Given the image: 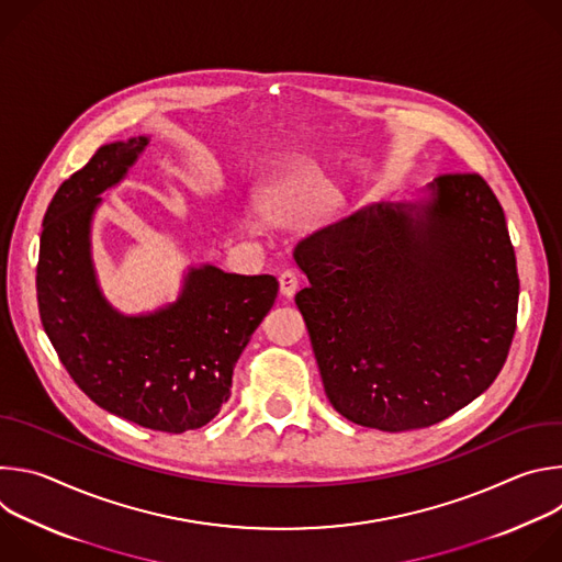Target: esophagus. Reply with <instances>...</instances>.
<instances>
[{"instance_id": "1", "label": "esophagus", "mask_w": 562, "mask_h": 562, "mask_svg": "<svg viewBox=\"0 0 562 562\" xmlns=\"http://www.w3.org/2000/svg\"><path fill=\"white\" fill-rule=\"evenodd\" d=\"M297 284H300V278H297L295 271L286 269V271L280 273V293H282V295L291 297V295L297 291Z\"/></svg>"}]
</instances>
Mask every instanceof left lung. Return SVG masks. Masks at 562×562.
<instances>
[{"label":"left lung","instance_id":"obj_1","mask_svg":"<svg viewBox=\"0 0 562 562\" xmlns=\"http://www.w3.org/2000/svg\"><path fill=\"white\" fill-rule=\"evenodd\" d=\"M416 217L375 204L302 239L295 304L329 403L380 431L431 427L501 373L518 315L503 206L483 176L442 173Z\"/></svg>","mask_w":562,"mask_h":562}]
</instances>
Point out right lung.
<instances>
[{
    "label": "right lung",
    "instance_id": "1",
    "mask_svg": "<svg viewBox=\"0 0 562 562\" xmlns=\"http://www.w3.org/2000/svg\"><path fill=\"white\" fill-rule=\"evenodd\" d=\"M146 144H106L61 182L42 224L37 306L59 362L98 407L182 434L211 423L228 400L233 367L271 311L278 280L202 267L157 313L124 317L106 304L91 265V215Z\"/></svg>",
    "mask_w": 562,
    "mask_h": 562
}]
</instances>
